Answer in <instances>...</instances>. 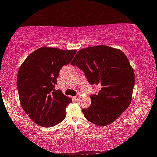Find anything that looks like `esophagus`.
Masks as SVG:
<instances>
[{
    "label": "esophagus",
    "instance_id": "34e87169",
    "mask_svg": "<svg viewBox=\"0 0 157 157\" xmlns=\"http://www.w3.org/2000/svg\"><path fill=\"white\" fill-rule=\"evenodd\" d=\"M79 98H80V95H79V94H78V95H77L76 96L74 97L73 98H74V100H78Z\"/></svg>",
    "mask_w": 157,
    "mask_h": 157
}]
</instances>
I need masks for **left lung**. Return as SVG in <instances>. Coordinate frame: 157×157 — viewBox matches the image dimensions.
Segmentation results:
<instances>
[{"label": "left lung", "instance_id": "8db88e82", "mask_svg": "<svg viewBox=\"0 0 157 157\" xmlns=\"http://www.w3.org/2000/svg\"><path fill=\"white\" fill-rule=\"evenodd\" d=\"M71 65L77 66L91 84L101 86L91 95V104L82 109L84 117L95 125L113 123L130 105L134 86V69L122 50L107 46L82 48Z\"/></svg>", "mask_w": 157, "mask_h": 157}]
</instances>
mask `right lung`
I'll return each mask as SVG.
<instances>
[{
  "mask_svg": "<svg viewBox=\"0 0 157 157\" xmlns=\"http://www.w3.org/2000/svg\"><path fill=\"white\" fill-rule=\"evenodd\" d=\"M76 52L41 47L20 66L17 85L21 105L39 125L53 127L66 118V108L72 100L54 88L61 68L71 62Z\"/></svg>",
  "mask_w": 157,
  "mask_h": 157,
  "instance_id": "obj_1",
  "label": "right lung"
}]
</instances>
